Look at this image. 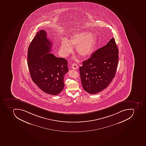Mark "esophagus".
Returning a JSON list of instances; mask_svg holds the SVG:
<instances>
[{
  "label": "esophagus",
  "instance_id": "34e87169",
  "mask_svg": "<svg viewBox=\"0 0 146 146\" xmlns=\"http://www.w3.org/2000/svg\"><path fill=\"white\" fill-rule=\"evenodd\" d=\"M72 68L74 70H77L78 68V65L76 63L73 64H72V66H71Z\"/></svg>",
  "mask_w": 146,
  "mask_h": 146
}]
</instances>
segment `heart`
I'll return each mask as SVG.
<instances>
[{"instance_id":"b5f03b06","label":"heart","mask_w":146,"mask_h":146,"mask_svg":"<svg viewBox=\"0 0 146 146\" xmlns=\"http://www.w3.org/2000/svg\"><path fill=\"white\" fill-rule=\"evenodd\" d=\"M96 37L94 34L87 32L80 31L74 34L69 40L64 38L62 39L60 50L64 56H68L73 51V46L76 47V50L82 57L90 56L94 49Z\"/></svg>"}]
</instances>
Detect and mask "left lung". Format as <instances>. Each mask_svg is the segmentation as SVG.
<instances>
[{
    "label": "left lung",
    "instance_id": "left-lung-1",
    "mask_svg": "<svg viewBox=\"0 0 146 146\" xmlns=\"http://www.w3.org/2000/svg\"><path fill=\"white\" fill-rule=\"evenodd\" d=\"M118 49L112 38L82 63L80 73L83 88L91 94H96L108 86L115 76Z\"/></svg>",
    "mask_w": 146,
    "mask_h": 146
}]
</instances>
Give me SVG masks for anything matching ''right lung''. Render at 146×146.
<instances>
[{"mask_svg": "<svg viewBox=\"0 0 146 146\" xmlns=\"http://www.w3.org/2000/svg\"><path fill=\"white\" fill-rule=\"evenodd\" d=\"M52 45L46 31H38L29 47L27 63L33 82L44 92L57 95L63 90L68 63L50 53Z\"/></svg>", "mask_w": 146, "mask_h": 146, "instance_id": "right-lung-1", "label": "right lung"}]
</instances>
